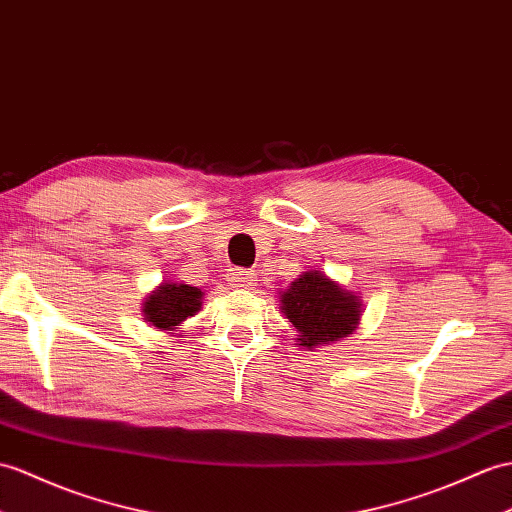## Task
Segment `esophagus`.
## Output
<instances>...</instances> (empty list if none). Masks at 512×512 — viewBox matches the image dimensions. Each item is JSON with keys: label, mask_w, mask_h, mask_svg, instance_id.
I'll return each mask as SVG.
<instances>
[{"label": "esophagus", "mask_w": 512, "mask_h": 512, "mask_svg": "<svg viewBox=\"0 0 512 512\" xmlns=\"http://www.w3.org/2000/svg\"><path fill=\"white\" fill-rule=\"evenodd\" d=\"M229 281L235 288H251V285L257 281L253 270H244V268H235L229 272Z\"/></svg>", "instance_id": "esophagus-1"}]
</instances>
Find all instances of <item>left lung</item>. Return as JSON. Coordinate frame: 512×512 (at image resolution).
I'll list each match as a JSON object with an SVG mask.
<instances>
[{"mask_svg":"<svg viewBox=\"0 0 512 512\" xmlns=\"http://www.w3.org/2000/svg\"><path fill=\"white\" fill-rule=\"evenodd\" d=\"M279 310L299 331V347L314 351L358 329L362 296L314 268L279 292Z\"/></svg>","mask_w":512,"mask_h":512,"instance_id":"obj_1","label":"left lung"}]
</instances>
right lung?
Listing matches in <instances>:
<instances>
[{
	"instance_id": "right-lung-1",
	"label": "right lung",
	"mask_w": 512,
	"mask_h": 512,
	"mask_svg": "<svg viewBox=\"0 0 512 512\" xmlns=\"http://www.w3.org/2000/svg\"><path fill=\"white\" fill-rule=\"evenodd\" d=\"M202 296L205 292L194 288V285L163 281L141 303V316L150 327L172 334V331L183 327L187 318L202 310Z\"/></svg>"
}]
</instances>
